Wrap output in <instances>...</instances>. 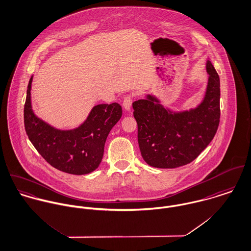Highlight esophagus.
Listing matches in <instances>:
<instances>
[{
    "mask_svg": "<svg viewBox=\"0 0 251 251\" xmlns=\"http://www.w3.org/2000/svg\"><path fill=\"white\" fill-rule=\"evenodd\" d=\"M132 103H133V95H127L124 97V100H123V106H124V109L127 110V111H130L131 110V107H132Z\"/></svg>",
    "mask_w": 251,
    "mask_h": 251,
    "instance_id": "34e87169",
    "label": "esophagus"
}]
</instances>
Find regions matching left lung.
Wrapping results in <instances>:
<instances>
[{"mask_svg": "<svg viewBox=\"0 0 251 251\" xmlns=\"http://www.w3.org/2000/svg\"><path fill=\"white\" fill-rule=\"evenodd\" d=\"M206 68L209 74L206 94L195 109L172 112L151 95L133 103L139 150L149 166L175 168L188 165L214 139L221 117V85L210 60Z\"/></svg>", "mask_w": 251, "mask_h": 251, "instance_id": "1", "label": "left lung"}]
</instances>
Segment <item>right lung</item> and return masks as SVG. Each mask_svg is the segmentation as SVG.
I'll list each match as a JSON object with an SVG mask.
<instances>
[{"instance_id":"obj_1","label":"right lung","mask_w":251,"mask_h":251,"mask_svg":"<svg viewBox=\"0 0 251 251\" xmlns=\"http://www.w3.org/2000/svg\"><path fill=\"white\" fill-rule=\"evenodd\" d=\"M29 79L24 107V124L28 139L45 159L56 169L75 175L87 174L99 167L106 139L122 115L117 103L93 107L84 123L70 131L55 129L36 117L31 110Z\"/></svg>"}]
</instances>
